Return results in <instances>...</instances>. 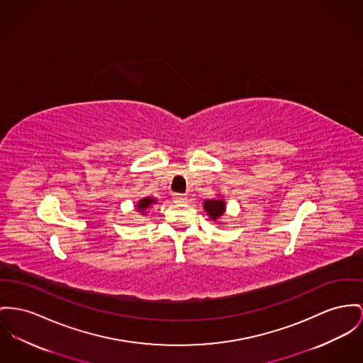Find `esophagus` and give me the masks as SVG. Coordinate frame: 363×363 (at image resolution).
Instances as JSON below:
<instances>
[{"label":"esophagus","instance_id":"esophagus-1","mask_svg":"<svg viewBox=\"0 0 363 363\" xmlns=\"http://www.w3.org/2000/svg\"><path fill=\"white\" fill-rule=\"evenodd\" d=\"M172 198H173V201H174L176 203H184V202H187V195H186V194L174 193L172 195Z\"/></svg>","mask_w":363,"mask_h":363}]
</instances>
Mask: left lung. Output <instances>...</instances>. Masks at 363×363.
Instances as JSON below:
<instances>
[{
	"instance_id": "1",
	"label": "left lung",
	"mask_w": 363,
	"mask_h": 363,
	"mask_svg": "<svg viewBox=\"0 0 363 363\" xmlns=\"http://www.w3.org/2000/svg\"><path fill=\"white\" fill-rule=\"evenodd\" d=\"M203 209L212 220H218L225 212V202L223 199H205Z\"/></svg>"
}]
</instances>
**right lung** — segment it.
Segmentation results:
<instances>
[{
	"label": "right lung",
	"mask_w": 363,
	"mask_h": 363,
	"mask_svg": "<svg viewBox=\"0 0 363 363\" xmlns=\"http://www.w3.org/2000/svg\"><path fill=\"white\" fill-rule=\"evenodd\" d=\"M157 202V199L155 198H151V196H145L143 199H140L139 202H138V205H136V211L138 212H140V213H143L145 215V209H148L151 205H154Z\"/></svg>",
	"instance_id": "right-lung-1"
}]
</instances>
